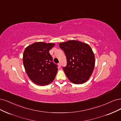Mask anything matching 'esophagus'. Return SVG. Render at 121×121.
Instances as JSON below:
<instances>
[{"mask_svg": "<svg viewBox=\"0 0 121 121\" xmlns=\"http://www.w3.org/2000/svg\"><path fill=\"white\" fill-rule=\"evenodd\" d=\"M58 66H59V67L60 68L61 67V64H60V63H58Z\"/></svg>", "mask_w": 121, "mask_h": 121, "instance_id": "1", "label": "esophagus"}]
</instances>
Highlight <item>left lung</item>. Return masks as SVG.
<instances>
[{
	"label": "left lung",
	"instance_id": "1",
	"mask_svg": "<svg viewBox=\"0 0 121 121\" xmlns=\"http://www.w3.org/2000/svg\"><path fill=\"white\" fill-rule=\"evenodd\" d=\"M59 47L64 51L67 59V65L63 69L68 79L74 84L86 82L95 65V54L91 47L76 40L60 43Z\"/></svg>",
	"mask_w": 121,
	"mask_h": 121
}]
</instances>
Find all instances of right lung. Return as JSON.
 <instances>
[{"label":"right lung","mask_w":121,"mask_h":121,"mask_svg":"<svg viewBox=\"0 0 121 121\" xmlns=\"http://www.w3.org/2000/svg\"><path fill=\"white\" fill-rule=\"evenodd\" d=\"M54 43L36 42L29 45L23 54V63L27 75L35 84L44 86L54 80L57 65L52 62L50 50Z\"/></svg>","instance_id":"obj_1"}]
</instances>
